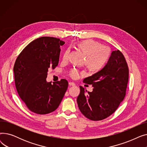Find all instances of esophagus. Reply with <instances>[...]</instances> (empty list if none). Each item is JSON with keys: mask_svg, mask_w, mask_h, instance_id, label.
<instances>
[{"mask_svg": "<svg viewBox=\"0 0 147 147\" xmlns=\"http://www.w3.org/2000/svg\"><path fill=\"white\" fill-rule=\"evenodd\" d=\"M69 86H75L76 84H75L74 82H69Z\"/></svg>", "mask_w": 147, "mask_h": 147, "instance_id": "1", "label": "esophagus"}]
</instances>
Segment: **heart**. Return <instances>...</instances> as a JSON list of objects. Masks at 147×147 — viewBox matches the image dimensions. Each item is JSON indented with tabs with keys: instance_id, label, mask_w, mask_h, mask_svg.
<instances>
[{
	"instance_id": "obj_1",
	"label": "heart",
	"mask_w": 147,
	"mask_h": 147,
	"mask_svg": "<svg viewBox=\"0 0 147 147\" xmlns=\"http://www.w3.org/2000/svg\"><path fill=\"white\" fill-rule=\"evenodd\" d=\"M74 47L85 55L84 63L92 72L96 73L101 71L110 58L111 52L109 48L102 46L101 44L93 40L80 41L74 44ZM68 56V51L67 50L64 53L63 60H67ZM69 74L72 78H75L78 76L79 73L76 69H72Z\"/></svg>"
}]
</instances>
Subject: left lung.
<instances>
[{"label": "left lung", "instance_id": "left-lung-1", "mask_svg": "<svg viewBox=\"0 0 147 147\" xmlns=\"http://www.w3.org/2000/svg\"><path fill=\"white\" fill-rule=\"evenodd\" d=\"M129 80V68L123 54L112 52L106 65L101 71L83 80L92 84V92L80 86L77 98L79 109L86 118L94 121L109 117L125 98Z\"/></svg>", "mask_w": 147, "mask_h": 147}]
</instances>
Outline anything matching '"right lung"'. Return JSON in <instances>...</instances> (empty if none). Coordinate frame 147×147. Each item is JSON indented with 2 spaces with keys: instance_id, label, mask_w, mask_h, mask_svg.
<instances>
[{
  "instance_id": "1",
  "label": "right lung",
  "mask_w": 147,
  "mask_h": 147,
  "mask_svg": "<svg viewBox=\"0 0 147 147\" xmlns=\"http://www.w3.org/2000/svg\"><path fill=\"white\" fill-rule=\"evenodd\" d=\"M65 42L52 37H42L30 43L18 56L13 67L18 94L28 109L36 114H46L59 107L68 88L66 79L46 82L48 69L58 64Z\"/></svg>"
}]
</instances>
